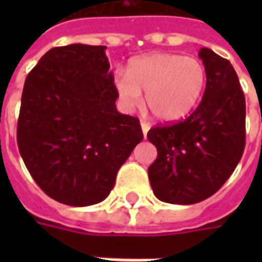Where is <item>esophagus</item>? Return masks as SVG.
Masks as SVG:
<instances>
[{"label": "esophagus", "mask_w": 262, "mask_h": 262, "mask_svg": "<svg viewBox=\"0 0 262 262\" xmlns=\"http://www.w3.org/2000/svg\"><path fill=\"white\" fill-rule=\"evenodd\" d=\"M140 126H142L143 136L146 137V136H147V132L150 130V125H148L147 122H144V120H142V122H140Z\"/></svg>", "instance_id": "34e87169"}]
</instances>
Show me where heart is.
Segmentation results:
<instances>
[{
	"label": "heart",
	"mask_w": 262,
	"mask_h": 262,
	"mask_svg": "<svg viewBox=\"0 0 262 262\" xmlns=\"http://www.w3.org/2000/svg\"><path fill=\"white\" fill-rule=\"evenodd\" d=\"M206 84V71L195 57L151 53L133 59L126 75L118 74L115 90L127 109H136L142 92L148 111L160 122H177L196 108Z\"/></svg>",
	"instance_id": "1"
}]
</instances>
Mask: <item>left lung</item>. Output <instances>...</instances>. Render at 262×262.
Instances as JSON below:
<instances>
[{"label":"left lung","mask_w":262,"mask_h":262,"mask_svg":"<svg viewBox=\"0 0 262 262\" xmlns=\"http://www.w3.org/2000/svg\"><path fill=\"white\" fill-rule=\"evenodd\" d=\"M206 71L201 103L185 120L151 127L157 148L148 180L160 201L192 205L217 192L242 159L246 146V98L229 60L199 50Z\"/></svg>","instance_id":"obj_1"}]
</instances>
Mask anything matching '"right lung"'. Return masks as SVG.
I'll use <instances>...</instances> for the list:
<instances>
[{
    "label": "right lung",
    "mask_w": 262,
    "mask_h": 262,
    "mask_svg": "<svg viewBox=\"0 0 262 262\" xmlns=\"http://www.w3.org/2000/svg\"><path fill=\"white\" fill-rule=\"evenodd\" d=\"M106 46L53 48L28 74L16 140L46 195L70 206L102 202L143 132L118 112Z\"/></svg>",
    "instance_id": "obj_1"
}]
</instances>
